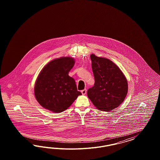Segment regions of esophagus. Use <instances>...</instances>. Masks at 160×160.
Here are the masks:
<instances>
[{
	"mask_svg": "<svg viewBox=\"0 0 160 160\" xmlns=\"http://www.w3.org/2000/svg\"><path fill=\"white\" fill-rule=\"evenodd\" d=\"M81 92L82 93V95H85L86 94V92H87V90L86 89H84V90H82Z\"/></svg>",
	"mask_w": 160,
	"mask_h": 160,
	"instance_id": "1",
	"label": "esophagus"
}]
</instances>
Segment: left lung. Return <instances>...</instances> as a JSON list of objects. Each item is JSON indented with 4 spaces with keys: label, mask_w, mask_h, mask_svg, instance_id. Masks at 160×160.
<instances>
[{
    "label": "left lung",
    "mask_w": 160,
    "mask_h": 160,
    "mask_svg": "<svg viewBox=\"0 0 160 160\" xmlns=\"http://www.w3.org/2000/svg\"><path fill=\"white\" fill-rule=\"evenodd\" d=\"M94 77V86L87 91V96L97 109L110 112L119 106L128 92L125 76L110 60L90 55Z\"/></svg>",
    "instance_id": "obj_1"
}]
</instances>
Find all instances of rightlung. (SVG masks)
<instances>
[{"label":"right lung","mask_w":160,"mask_h":160,"mask_svg":"<svg viewBox=\"0 0 160 160\" xmlns=\"http://www.w3.org/2000/svg\"><path fill=\"white\" fill-rule=\"evenodd\" d=\"M70 57L54 59L41 70L34 86V95L46 109L58 113L70 106L82 93L78 91L75 80L68 76L74 65Z\"/></svg>","instance_id":"1"}]
</instances>
